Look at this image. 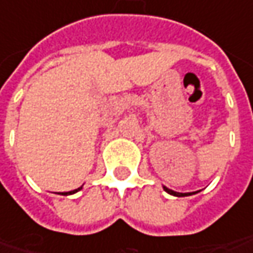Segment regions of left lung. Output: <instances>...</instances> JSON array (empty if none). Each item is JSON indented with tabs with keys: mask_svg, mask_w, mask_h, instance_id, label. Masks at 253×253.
Instances as JSON below:
<instances>
[{
	"mask_svg": "<svg viewBox=\"0 0 253 253\" xmlns=\"http://www.w3.org/2000/svg\"><path fill=\"white\" fill-rule=\"evenodd\" d=\"M164 190L169 192V194H171V195H177V197H184V195H188V194H182V192H175V191H172V190H169L167 187H164ZM190 195H191V194H190Z\"/></svg>",
	"mask_w": 253,
	"mask_h": 253,
	"instance_id": "obj_1",
	"label": "left lung"
}]
</instances>
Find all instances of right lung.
I'll return each mask as SVG.
<instances>
[{
    "mask_svg": "<svg viewBox=\"0 0 253 253\" xmlns=\"http://www.w3.org/2000/svg\"><path fill=\"white\" fill-rule=\"evenodd\" d=\"M79 190H81V188H78V190H75V191H71V192H65V194H63V195H66V194H73V192L79 191Z\"/></svg>",
    "mask_w": 253,
    "mask_h": 253,
    "instance_id": "obj_1",
    "label": "right lung"
}]
</instances>
